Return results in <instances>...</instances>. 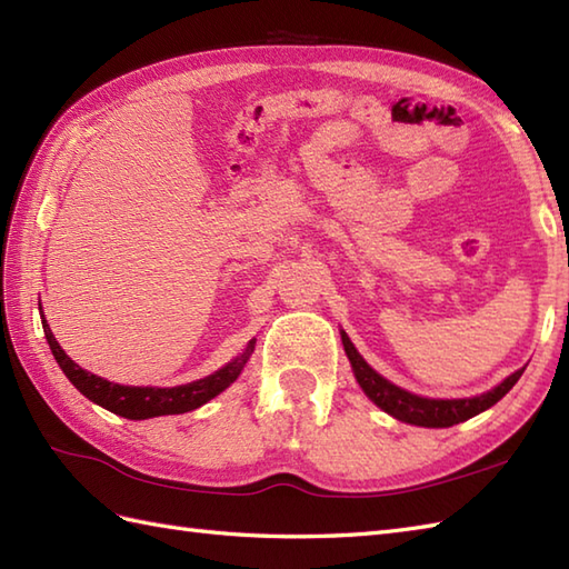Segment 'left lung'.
<instances>
[{
  "label": "left lung",
  "instance_id": "left-lung-1",
  "mask_svg": "<svg viewBox=\"0 0 569 569\" xmlns=\"http://www.w3.org/2000/svg\"><path fill=\"white\" fill-rule=\"evenodd\" d=\"M342 345L349 357V365L355 369L359 386L365 389V393L371 398V401L381 410H386L389 416L420 428H450V426H457V422H465L469 418L479 416L481 410L499 403L523 373V369H518L509 379H503L497 389L475 398H452V401H442L440 398V401H435V398H420L416 393L398 389V386H393L391 381H386L381 373L373 371L367 361L361 359V355L357 352L355 345L349 342V337L345 332H342Z\"/></svg>",
  "mask_w": 569,
  "mask_h": 569
}]
</instances>
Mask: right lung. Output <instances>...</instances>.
<instances>
[{
  "instance_id": "add662e5",
  "label": "right lung",
  "mask_w": 569,
  "mask_h": 569,
  "mask_svg": "<svg viewBox=\"0 0 569 569\" xmlns=\"http://www.w3.org/2000/svg\"><path fill=\"white\" fill-rule=\"evenodd\" d=\"M43 332H46L48 347H51V352L58 361V367L63 369L70 383L76 386V389L84 398H90L92 403H98L107 410H112V413L129 418V420L176 416V413H188V410L200 408L217 393H222L227 386L239 377L241 369H244V365H247V359L253 352V340H251L244 355H239L234 361H229V365L222 367L220 371L210 373V377L186 383V386H176V389H151V386H143L141 389V386H119V383L94 377V373H90V371H84L63 352V349H60V345L56 342V337H53L51 328L46 325V320H43Z\"/></svg>"
}]
</instances>
